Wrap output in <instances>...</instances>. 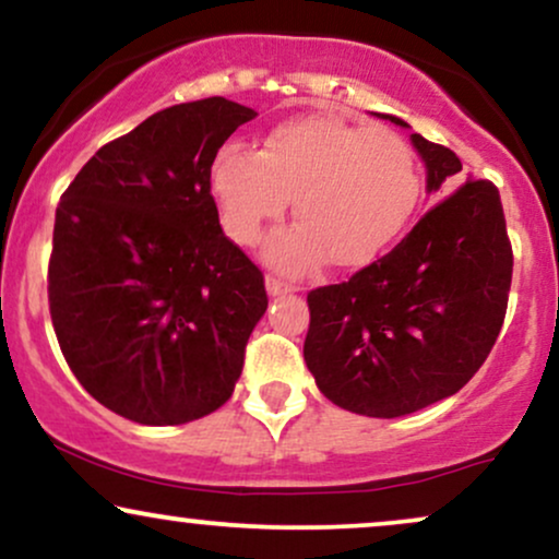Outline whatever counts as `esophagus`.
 I'll use <instances>...</instances> for the list:
<instances>
[{
	"label": "esophagus",
	"mask_w": 559,
	"mask_h": 559,
	"mask_svg": "<svg viewBox=\"0 0 559 559\" xmlns=\"http://www.w3.org/2000/svg\"><path fill=\"white\" fill-rule=\"evenodd\" d=\"M290 290H295V287L287 285L285 280L274 277V274H266V293L269 295H285V293H290Z\"/></svg>",
	"instance_id": "34e87169"
}]
</instances>
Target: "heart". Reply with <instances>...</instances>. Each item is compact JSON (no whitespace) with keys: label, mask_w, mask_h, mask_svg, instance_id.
Wrapping results in <instances>:
<instances>
[{"label":"heart","mask_w":559,"mask_h":559,"mask_svg":"<svg viewBox=\"0 0 559 559\" xmlns=\"http://www.w3.org/2000/svg\"><path fill=\"white\" fill-rule=\"evenodd\" d=\"M210 189L219 225L240 246L257 243L293 199L298 225L269 238L264 253L300 274L323 259L357 269L381 257L415 217L423 170L394 132L340 116H298L269 129L259 153L223 144Z\"/></svg>","instance_id":"b5f03b06"}]
</instances>
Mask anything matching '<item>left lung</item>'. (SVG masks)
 Segmentation results:
<instances>
[{
	"label": "left lung",
	"instance_id": "8db88e82",
	"mask_svg": "<svg viewBox=\"0 0 559 559\" xmlns=\"http://www.w3.org/2000/svg\"><path fill=\"white\" fill-rule=\"evenodd\" d=\"M406 127L396 116H385ZM427 191L461 181V160L412 134ZM513 248L498 186L469 178L385 257L308 293L302 357L321 394L365 417H404L472 381L506 321Z\"/></svg>",
	"mask_w": 559,
	"mask_h": 559
}]
</instances>
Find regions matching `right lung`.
<instances>
[{
    "instance_id": "add662e5",
    "label": "right lung",
    "mask_w": 559,
    "mask_h": 559,
    "mask_svg": "<svg viewBox=\"0 0 559 559\" xmlns=\"http://www.w3.org/2000/svg\"><path fill=\"white\" fill-rule=\"evenodd\" d=\"M257 111L204 98L103 144L57 206L48 311L82 389L140 425L223 406L266 311L261 269L225 236L212 157Z\"/></svg>"
}]
</instances>
